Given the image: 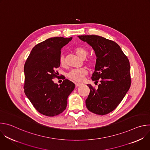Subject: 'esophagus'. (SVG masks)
Here are the masks:
<instances>
[{"label": "esophagus", "mask_w": 150, "mask_h": 150, "mask_svg": "<svg viewBox=\"0 0 150 150\" xmlns=\"http://www.w3.org/2000/svg\"><path fill=\"white\" fill-rule=\"evenodd\" d=\"M75 85L76 87H79V86H81V85H83V83H75Z\"/></svg>", "instance_id": "34e87169"}]
</instances>
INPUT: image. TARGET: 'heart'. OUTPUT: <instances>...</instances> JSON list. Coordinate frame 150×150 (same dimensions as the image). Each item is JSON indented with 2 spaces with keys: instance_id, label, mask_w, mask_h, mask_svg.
Masks as SVG:
<instances>
[{
  "instance_id": "obj_1",
  "label": "heart",
  "mask_w": 150,
  "mask_h": 150,
  "mask_svg": "<svg viewBox=\"0 0 150 150\" xmlns=\"http://www.w3.org/2000/svg\"><path fill=\"white\" fill-rule=\"evenodd\" d=\"M75 52L76 55L81 59H84L88 54V50L82 47H78L75 49ZM59 63L60 65L62 67L65 65V56L61 54L59 57ZM88 72L85 68H82L80 69H75L71 71L68 74V76L71 79L75 81H81L83 80L84 76L87 74Z\"/></svg>"
}]
</instances>
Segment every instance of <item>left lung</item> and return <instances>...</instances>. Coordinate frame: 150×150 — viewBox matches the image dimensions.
Returning <instances> with one entry per match:
<instances>
[{
    "instance_id": "1",
    "label": "left lung",
    "mask_w": 150,
    "mask_h": 150,
    "mask_svg": "<svg viewBox=\"0 0 150 150\" xmlns=\"http://www.w3.org/2000/svg\"><path fill=\"white\" fill-rule=\"evenodd\" d=\"M94 50L96 63L91 79L100 83L85 100L92 113L104 115L114 110L129 90L131 83L130 63L120 46L113 41L96 35L78 36Z\"/></svg>"
}]
</instances>
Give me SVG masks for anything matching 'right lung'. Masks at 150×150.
<instances>
[{
	"instance_id": "right-lung-1",
	"label": "right lung",
	"mask_w": 150,
	"mask_h": 150,
	"mask_svg": "<svg viewBox=\"0 0 150 150\" xmlns=\"http://www.w3.org/2000/svg\"><path fill=\"white\" fill-rule=\"evenodd\" d=\"M72 37H52L35 45L24 65V92L34 108L47 116H54L66 109L68 97L75 85L68 79L59 85L57 77L62 48Z\"/></svg>"
}]
</instances>
